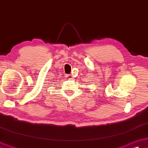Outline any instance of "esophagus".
<instances>
[{
    "mask_svg": "<svg viewBox=\"0 0 148 148\" xmlns=\"http://www.w3.org/2000/svg\"><path fill=\"white\" fill-rule=\"evenodd\" d=\"M66 77H67L68 80H71V79H73V76L71 75H66Z\"/></svg>",
    "mask_w": 148,
    "mask_h": 148,
    "instance_id": "obj_1",
    "label": "esophagus"
}]
</instances>
